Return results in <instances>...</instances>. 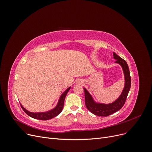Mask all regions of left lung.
<instances>
[{"instance_id":"left-lung-1","label":"left lung","mask_w":152,"mask_h":152,"mask_svg":"<svg viewBox=\"0 0 152 152\" xmlns=\"http://www.w3.org/2000/svg\"><path fill=\"white\" fill-rule=\"evenodd\" d=\"M113 58L116 59L115 63H118L122 66L124 74V78H125V86H124L122 94L119 96V98L115 101L114 102L110 104L97 103L94 102L91 95L89 93V92L84 88L86 107L89 111L96 115L107 117L121 110L124 104H125L128 93L131 88V79L129 66L126 61L120 56H118L115 53H113Z\"/></svg>"}]
</instances>
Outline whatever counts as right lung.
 Segmentation results:
<instances>
[{
	"mask_svg": "<svg viewBox=\"0 0 152 152\" xmlns=\"http://www.w3.org/2000/svg\"><path fill=\"white\" fill-rule=\"evenodd\" d=\"M70 89V87H68V88L64 92V93L61 94V96L59 98V102L58 103V104L56 105V107L54 108H53L51 110H49L48 112H39V113H33V112H30L28 110H26L23 106L21 104V107L23 109V110L29 115L30 117L35 118V119H38V120H42V121H47L49 120V119H51L55 117H56L58 115L61 113L62 111L63 106H64V102H65V99L66 96L68 93V91Z\"/></svg>",
	"mask_w": 152,
	"mask_h": 152,
	"instance_id": "add662e5",
	"label": "right lung"
}]
</instances>
